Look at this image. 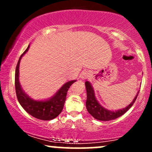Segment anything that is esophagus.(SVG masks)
Instances as JSON below:
<instances>
[{
    "instance_id": "esophagus-1",
    "label": "esophagus",
    "mask_w": 152,
    "mask_h": 152,
    "mask_svg": "<svg viewBox=\"0 0 152 152\" xmlns=\"http://www.w3.org/2000/svg\"><path fill=\"white\" fill-rule=\"evenodd\" d=\"M88 76H89V74H88L87 71H84V72H83L81 74V79L85 80V79H86V78H88Z\"/></svg>"
}]
</instances>
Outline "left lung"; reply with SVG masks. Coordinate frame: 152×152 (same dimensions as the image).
I'll return each instance as SVG.
<instances>
[{
    "instance_id": "1",
    "label": "left lung",
    "mask_w": 152,
    "mask_h": 152,
    "mask_svg": "<svg viewBox=\"0 0 152 152\" xmlns=\"http://www.w3.org/2000/svg\"><path fill=\"white\" fill-rule=\"evenodd\" d=\"M85 85H86L87 94L86 102L87 111L94 118H95L97 120H99V121H111V120L116 119L119 116H122L124 114H125L133 106L139 92H137V95L135 96L133 101L126 107L121 109H118L116 111H111V110L105 109L104 106H102L99 104L98 100L96 98L95 92H94L93 86H91L90 82L86 81L85 82Z\"/></svg>"
}]
</instances>
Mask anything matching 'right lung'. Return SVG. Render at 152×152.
Here are the masks:
<instances>
[{"label":"right lung","mask_w":152,"mask_h":152,"mask_svg":"<svg viewBox=\"0 0 152 152\" xmlns=\"http://www.w3.org/2000/svg\"><path fill=\"white\" fill-rule=\"evenodd\" d=\"M29 47L30 46L28 45L26 50L20 56L15 69V87L17 99L26 112L34 117L45 121L53 119L57 117L62 111L68 90L71 85L76 81V80H71L66 82L50 98L45 100H35L31 98L23 90L19 81V66L20 59L23 56L25 55V53L28 50Z\"/></svg>","instance_id":"add662e5"}]
</instances>
